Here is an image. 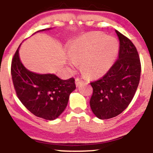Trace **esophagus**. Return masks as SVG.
<instances>
[{"label":"esophagus","instance_id":"obj_1","mask_svg":"<svg viewBox=\"0 0 153 153\" xmlns=\"http://www.w3.org/2000/svg\"><path fill=\"white\" fill-rule=\"evenodd\" d=\"M82 82V78H75V84H76V85L78 86L80 83H81Z\"/></svg>","mask_w":153,"mask_h":153}]
</instances>
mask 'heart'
<instances>
[{"mask_svg": "<svg viewBox=\"0 0 153 153\" xmlns=\"http://www.w3.org/2000/svg\"><path fill=\"white\" fill-rule=\"evenodd\" d=\"M117 52V42L111 36L93 32L73 42L69 50L71 66L81 64L87 76L98 77L109 69Z\"/></svg>", "mask_w": 153, "mask_h": 153, "instance_id": "b5f03b06", "label": "heart"}]
</instances>
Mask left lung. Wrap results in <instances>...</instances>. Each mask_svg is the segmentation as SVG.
<instances>
[{
	"label": "left lung",
	"mask_w": 153,
	"mask_h": 153,
	"mask_svg": "<svg viewBox=\"0 0 153 153\" xmlns=\"http://www.w3.org/2000/svg\"><path fill=\"white\" fill-rule=\"evenodd\" d=\"M119 39L118 58L107 73L91 82V110L98 118L115 117L127 108L134 97L141 74V62L134 44L115 30Z\"/></svg>",
	"instance_id": "8db88e82"
}]
</instances>
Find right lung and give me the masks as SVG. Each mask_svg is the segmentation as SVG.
<instances>
[{
  "label": "right lung",
  "instance_id": "right-lung-1",
  "mask_svg": "<svg viewBox=\"0 0 153 153\" xmlns=\"http://www.w3.org/2000/svg\"><path fill=\"white\" fill-rule=\"evenodd\" d=\"M10 73L21 102L36 117L47 120H54L62 113L70 94L75 89L73 78L62 80L54 74L28 71L19 59V48L12 59Z\"/></svg>",
  "mask_w": 153,
  "mask_h": 153
}]
</instances>
